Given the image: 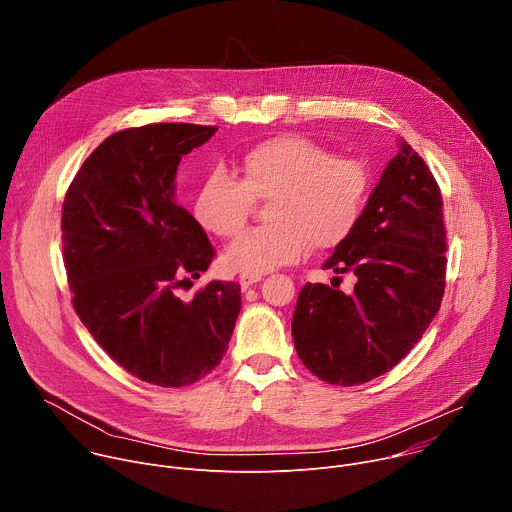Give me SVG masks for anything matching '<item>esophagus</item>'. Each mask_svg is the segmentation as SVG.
Instances as JSON below:
<instances>
[{"instance_id": "1", "label": "esophagus", "mask_w": 512, "mask_h": 512, "mask_svg": "<svg viewBox=\"0 0 512 512\" xmlns=\"http://www.w3.org/2000/svg\"><path fill=\"white\" fill-rule=\"evenodd\" d=\"M261 279H263L261 273H241V275H239V283H241L243 289H247L249 285H253V283H257V281H261Z\"/></svg>"}]
</instances>
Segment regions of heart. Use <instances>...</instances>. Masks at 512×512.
Masks as SVG:
<instances>
[{"label": "heart", "mask_w": 512, "mask_h": 512, "mask_svg": "<svg viewBox=\"0 0 512 512\" xmlns=\"http://www.w3.org/2000/svg\"><path fill=\"white\" fill-rule=\"evenodd\" d=\"M239 172L241 180L227 170H212L196 192L194 216L204 231L233 237L245 227L255 198H271V225L243 233L223 253V265L243 273L294 263L310 243L316 249L336 247L356 227L371 190L364 164L334 158L304 135H279L253 145Z\"/></svg>", "instance_id": "1"}]
</instances>
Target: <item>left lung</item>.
<instances>
[{
  "mask_svg": "<svg viewBox=\"0 0 512 512\" xmlns=\"http://www.w3.org/2000/svg\"><path fill=\"white\" fill-rule=\"evenodd\" d=\"M442 204L433 174L401 139L356 227L322 265L350 271L354 291L324 283L300 291L291 336L318 379L362 385L391 371L419 342L444 298Z\"/></svg>",
  "mask_w": 512,
  "mask_h": 512,
  "instance_id": "8db88e82",
  "label": "left lung"
}]
</instances>
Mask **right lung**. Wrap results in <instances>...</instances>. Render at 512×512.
<instances>
[{
    "label": "right lung",
    "mask_w": 512,
    "mask_h": 512,
    "mask_svg": "<svg viewBox=\"0 0 512 512\" xmlns=\"http://www.w3.org/2000/svg\"><path fill=\"white\" fill-rule=\"evenodd\" d=\"M214 133L192 123L117 131L85 160L62 204V255L81 322L129 375L160 387L208 375L241 312L235 281L180 296L214 251L176 202V172Z\"/></svg>",
    "instance_id": "add662e5"
}]
</instances>
